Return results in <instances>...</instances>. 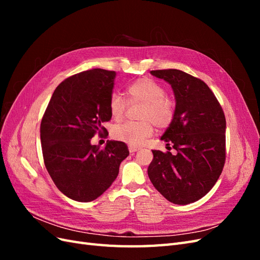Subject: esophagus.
<instances>
[{
	"label": "esophagus",
	"mask_w": 260,
	"mask_h": 260,
	"mask_svg": "<svg viewBox=\"0 0 260 260\" xmlns=\"http://www.w3.org/2000/svg\"><path fill=\"white\" fill-rule=\"evenodd\" d=\"M139 151V147H136V146H129V152L131 153V154H133V153H136V152H138Z\"/></svg>",
	"instance_id": "obj_1"
}]
</instances>
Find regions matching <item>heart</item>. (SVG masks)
<instances>
[{
  "instance_id": "b5f03b06",
  "label": "heart",
  "mask_w": 260,
  "mask_h": 260,
  "mask_svg": "<svg viewBox=\"0 0 260 260\" xmlns=\"http://www.w3.org/2000/svg\"><path fill=\"white\" fill-rule=\"evenodd\" d=\"M125 94L130 105L142 104L139 118L142 121L125 122L113 129V137L131 146H139L153 135V124L164 129L174 120L176 104L174 100L166 96L162 86L149 78H140L128 85ZM109 112L113 119H123L127 112V102L118 94L109 100Z\"/></svg>"
}]
</instances>
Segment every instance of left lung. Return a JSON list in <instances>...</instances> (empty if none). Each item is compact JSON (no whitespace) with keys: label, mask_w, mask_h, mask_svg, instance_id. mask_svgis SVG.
Returning a JSON list of instances; mask_svg holds the SVG:
<instances>
[{"label":"left lung","mask_w":260,"mask_h":260,"mask_svg":"<svg viewBox=\"0 0 260 260\" xmlns=\"http://www.w3.org/2000/svg\"><path fill=\"white\" fill-rule=\"evenodd\" d=\"M174 90L176 113L160 140L170 152L152 151L149 180L177 205L201 200L215 185L225 160V117L215 94L199 78L182 70H152Z\"/></svg>","instance_id":"1"}]
</instances>
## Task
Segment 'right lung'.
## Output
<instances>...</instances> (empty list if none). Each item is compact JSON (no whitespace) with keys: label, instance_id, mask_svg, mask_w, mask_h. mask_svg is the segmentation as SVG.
I'll return each instance as SVG.
<instances>
[{"label":"right lung","instance_id":"1","mask_svg":"<svg viewBox=\"0 0 260 260\" xmlns=\"http://www.w3.org/2000/svg\"><path fill=\"white\" fill-rule=\"evenodd\" d=\"M115 72L95 68L67 78L55 89L43 115L40 137L46 170L58 190L77 202L98 199L112 185L129 149L120 141L91 144L111 120ZM108 135V133H107Z\"/></svg>","mask_w":260,"mask_h":260}]
</instances>
